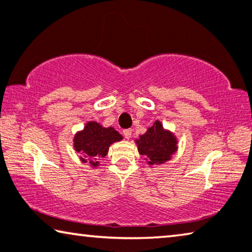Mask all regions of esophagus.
Returning a JSON list of instances; mask_svg holds the SVG:
<instances>
[{"label":"esophagus","mask_w":252,"mask_h":252,"mask_svg":"<svg viewBox=\"0 0 252 252\" xmlns=\"http://www.w3.org/2000/svg\"><path fill=\"white\" fill-rule=\"evenodd\" d=\"M123 135L125 136L126 139H129L131 137V129H124Z\"/></svg>","instance_id":"obj_1"}]
</instances>
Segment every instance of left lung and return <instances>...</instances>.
Segmentation results:
<instances>
[{"instance_id": "8db88e82", "label": "left lung", "mask_w": 252, "mask_h": 252, "mask_svg": "<svg viewBox=\"0 0 252 252\" xmlns=\"http://www.w3.org/2000/svg\"><path fill=\"white\" fill-rule=\"evenodd\" d=\"M138 153L144 157L149 165L162 164L171 158L177 152L178 141L172 131L163 128L160 121L154 122L153 126L145 134L135 139Z\"/></svg>"}]
</instances>
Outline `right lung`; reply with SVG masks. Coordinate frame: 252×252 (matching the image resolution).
Listing matches in <instances>:
<instances>
[{
  "mask_svg": "<svg viewBox=\"0 0 252 252\" xmlns=\"http://www.w3.org/2000/svg\"><path fill=\"white\" fill-rule=\"evenodd\" d=\"M123 136L114 127H103L96 122H88L82 130L73 138V146L81 154V161L98 168L99 160L107 156L109 146L119 142Z\"/></svg>",
  "mask_w": 252,
  "mask_h": 252,
  "instance_id": "1",
  "label": "right lung"
}]
</instances>
